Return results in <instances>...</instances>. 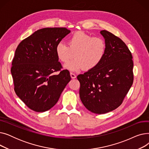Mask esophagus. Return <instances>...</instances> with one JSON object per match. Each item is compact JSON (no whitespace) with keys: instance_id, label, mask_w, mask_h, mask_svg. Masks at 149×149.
I'll list each match as a JSON object with an SVG mask.
<instances>
[{"instance_id":"34e87169","label":"esophagus","mask_w":149,"mask_h":149,"mask_svg":"<svg viewBox=\"0 0 149 149\" xmlns=\"http://www.w3.org/2000/svg\"><path fill=\"white\" fill-rule=\"evenodd\" d=\"M70 77H71V79H75V78L77 77V76L75 75V74H74V73H72V72L70 73Z\"/></svg>"}]
</instances>
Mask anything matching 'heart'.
Masks as SVG:
<instances>
[{"mask_svg":"<svg viewBox=\"0 0 149 149\" xmlns=\"http://www.w3.org/2000/svg\"><path fill=\"white\" fill-rule=\"evenodd\" d=\"M68 46L63 42L57 43L56 52L60 61L67 63L74 56L76 58L65 65L71 71H79L83 68L91 70L102 61L106 51V43L103 38L93 37L83 31H77L68 41Z\"/></svg>","mask_w":149,"mask_h":149,"instance_id":"1","label":"heart"}]
</instances>
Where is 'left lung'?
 Masks as SVG:
<instances>
[{"label": "left lung", "mask_w": 149, "mask_h": 149, "mask_svg": "<svg viewBox=\"0 0 149 149\" xmlns=\"http://www.w3.org/2000/svg\"><path fill=\"white\" fill-rule=\"evenodd\" d=\"M100 33L106 43L104 58L94 69L77 76L81 102L89 111L97 114L118 107L134 81V63L127 45L106 30Z\"/></svg>", "instance_id": "left-lung-1"}]
</instances>
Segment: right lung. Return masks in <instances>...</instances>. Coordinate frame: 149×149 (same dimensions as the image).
Returning a JSON list of instances; mask_svg holds the SVG:
<instances>
[{
    "label": "right lung",
    "instance_id": "add662e5",
    "mask_svg": "<svg viewBox=\"0 0 149 149\" xmlns=\"http://www.w3.org/2000/svg\"><path fill=\"white\" fill-rule=\"evenodd\" d=\"M70 32L66 28L38 29L15 51L11 69L14 91L31 110L43 112L52 108L71 79L68 70H61L56 52L57 43Z\"/></svg>",
    "mask_w": 149,
    "mask_h": 149
}]
</instances>
